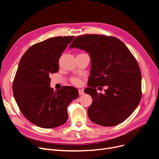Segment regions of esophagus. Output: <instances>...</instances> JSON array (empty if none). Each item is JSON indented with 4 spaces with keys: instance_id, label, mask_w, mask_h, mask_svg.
<instances>
[{
    "instance_id": "esophagus-1",
    "label": "esophagus",
    "mask_w": 159,
    "mask_h": 159,
    "mask_svg": "<svg viewBox=\"0 0 159 159\" xmlns=\"http://www.w3.org/2000/svg\"><path fill=\"white\" fill-rule=\"evenodd\" d=\"M78 92H79V95H84V91L83 89H79L78 90Z\"/></svg>"
}]
</instances>
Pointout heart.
I'll list each match as a JSON object with an SVG mask.
<instances>
[{
  "instance_id": "heart-1",
  "label": "heart",
  "mask_w": 159,
  "mask_h": 159,
  "mask_svg": "<svg viewBox=\"0 0 159 159\" xmlns=\"http://www.w3.org/2000/svg\"><path fill=\"white\" fill-rule=\"evenodd\" d=\"M72 82H73L75 85H79L80 84V81L78 78H74L72 80Z\"/></svg>"
}]
</instances>
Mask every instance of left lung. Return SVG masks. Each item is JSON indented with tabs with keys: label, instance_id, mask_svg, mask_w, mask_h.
Segmentation results:
<instances>
[{
	"label": "left lung",
	"instance_id": "obj_1",
	"mask_svg": "<svg viewBox=\"0 0 159 159\" xmlns=\"http://www.w3.org/2000/svg\"><path fill=\"white\" fill-rule=\"evenodd\" d=\"M88 52L91 70L84 91L93 102L88 109L92 122L112 127L132 114L141 99V73L136 59L118 38L99 34L77 36L70 46ZM108 86L98 94V86ZM101 88V87H100Z\"/></svg>",
	"mask_w": 159,
	"mask_h": 159
}]
</instances>
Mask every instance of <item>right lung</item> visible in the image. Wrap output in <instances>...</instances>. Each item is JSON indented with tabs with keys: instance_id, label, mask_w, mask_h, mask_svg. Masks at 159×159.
<instances>
[{
	"instance_id": "obj_1",
	"label": "right lung",
	"mask_w": 159,
	"mask_h": 159,
	"mask_svg": "<svg viewBox=\"0 0 159 159\" xmlns=\"http://www.w3.org/2000/svg\"><path fill=\"white\" fill-rule=\"evenodd\" d=\"M74 36L51 38L32 46L19 63L12 85L14 98L28 121L44 129L64 124L67 107L78 98L76 88L64 86L54 91L50 75L59 70L58 61Z\"/></svg>"
}]
</instances>
